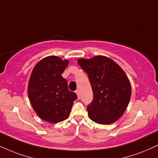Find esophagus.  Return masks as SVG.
Returning <instances> with one entry per match:
<instances>
[{"label":"esophagus","instance_id":"34e87169","mask_svg":"<svg viewBox=\"0 0 158 158\" xmlns=\"http://www.w3.org/2000/svg\"><path fill=\"white\" fill-rule=\"evenodd\" d=\"M75 93H76V94H77L78 98H79V96H80V94H79V90H77L75 91Z\"/></svg>","mask_w":158,"mask_h":158}]
</instances>
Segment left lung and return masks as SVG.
<instances>
[{
  "instance_id": "obj_1",
  "label": "left lung",
  "mask_w": 158,
  "mask_h": 158,
  "mask_svg": "<svg viewBox=\"0 0 158 158\" xmlns=\"http://www.w3.org/2000/svg\"><path fill=\"white\" fill-rule=\"evenodd\" d=\"M77 62L87 73L92 87L94 97L87 107L89 118L100 124L116 121L130 102L128 77L118 64L107 56L79 59Z\"/></svg>"
}]
</instances>
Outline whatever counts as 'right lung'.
<instances>
[{
  "mask_svg": "<svg viewBox=\"0 0 158 158\" xmlns=\"http://www.w3.org/2000/svg\"><path fill=\"white\" fill-rule=\"evenodd\" d=\"M68 64L56 56L43 58L34 68L28 86L31 104L40 118L58 123L69 116L77 94L62 77Z\"/></svg>",
  "mask_w": 158,
  "mask_h": 158,
  "instance_id": "add662e5",
  "label": "right lung"
}]
</instances>
